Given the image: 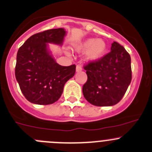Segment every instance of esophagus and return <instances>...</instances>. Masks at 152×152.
<instances>
[{"label":"esophagus","mask_w":152,"mask_h":152,"mask_svg":"<svg viewBox=\"0 0 152 152\" xmlns=\"http://www.w3.org/2000/svg\"><path fill=\"white\" fill-rule=\"evenodd\" d=\"M76 72H80V71H82V67H81L80 65H77V66H76Z\"/></svg>","instance_id":"1"}]
</instances>
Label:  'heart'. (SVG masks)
<instances>
[{
    "mask_svg": "<svg viewBox=\"0 0 152 152\" xmlns=\"http://www.w3.org/2000/svg\"><path fill=\"white\" fill-rule=\"evenodd\" d=\"M73 48L78 53H85V61L94 62L104 55L107 50V44L102 39L88 38L74 45Z\"/></svg>",
    "mask_w": 152,
    "mask_h": 152,
    "instance_id": "b5f03b06",
    "label": "heart"
}]
</instances>
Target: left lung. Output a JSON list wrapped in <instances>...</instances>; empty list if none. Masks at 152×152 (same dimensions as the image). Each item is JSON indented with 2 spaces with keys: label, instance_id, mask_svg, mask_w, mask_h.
<instances>
[{
  "label": "left lung",
  "instance_id": "8db88e82",
  "mask_svg": "<svg viewBox=\"0 0 152 152\" xmlns=\"http://www.w3.org/2000/svg\"><path fill=\"white\" fill-rule=\"evenodd\" d=\"M88 80L82 87L87 101L96 106L117 104L132 81L131 57L123 46L113 42L110 52L84 67Z\"/></svg>",
  "mask_w": 152,
  "mask_h": 152
}]
</instances>
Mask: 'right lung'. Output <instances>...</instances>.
Wrapping results in <instances>:
<instances>
[{"mask_svg":"<svg viewBox=\"0 0 152 152\" xmlns=\"http://www.w3.org/2000/svg\"><path fill=\"white\" fill-rule=\"evenodd\" d=\"M67 32L52 29L29 37L17 53L15 78L22 94L30 102L50 104L58 101L64 84L76 72V65L61 66L56 61L49 44L63 45Z\"/></svg>","mask_w":152,"mask_h":152,"instance_id":"add662e5","label":"right lung"}]
</instances>
